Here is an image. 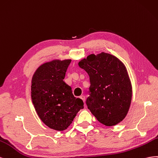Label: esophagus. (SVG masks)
Returning <instances> with one entry per match:
<instances>
[{"label": "esophagus", "mask_w": 158, "mask_h": 158, "mask_svg": "<svg viewBox=\"0 0 158 158\" xmlns=\"http://www.w3.org/2000/svg\"><path fill=\"white\" fill-rule=\"evenodd\" d=\"M80 98L81 99H82V101H83V102H85V96L84 95H81L80 97Z\"/></svg>", "instance_id": "esophagus-1"}]
</instances>
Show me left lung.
<instances>
[{
  "label": "left lung",
  "instance_id": "1",
  "mask_svg": "<svg viewBox=\"0 0 158 158\" xmlns=\"http://www.w3.org/2000/svg\"><path fill=\"white\" fill-rule=\"evenodd\" d=\"M78 65L89 76L88 109L107 127L120 123L128 114L132 97V84L124 64L111 54L101 52L90 54Z\"/></svg>",
  "mask_w": 158,
  "mask_h": 158
}]
</instances>
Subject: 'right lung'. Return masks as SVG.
I'll return each instance as SVG.
<instances>
[{
	"instance_id": "1",
	"label": "right lung",
	"mask_w": 158,
	"mask_h": 158,
	"mask_svg": "<svg viewBox=\"0 0 158 158\" xmlns=\"http://www.w3.org/2000/svg\"><path fill=\"white\" fill-rule=\"evenodd\" d=\"M71 60H53L42 64L31 79V97L38 116L51 129L68 128L83 102L75 98L64 81Z\"/></svg>"
}]
</instances>
